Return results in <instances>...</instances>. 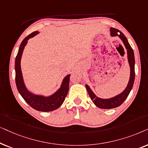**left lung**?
I'll return each instance as SVG.
<instances>
[{"mask_svg":"<svg viewBox=\"0 0 148 148\" xmlns=\"http://www.w3.org/2000/svg\"><path fill=\"white\" fill-rule=\"evenodd\" d=\"M110 35L112 37L116 36H119L125 45L127 53L128 62H129L130 67V77L129 82H128L127 86H126L125 90L117 95L114 96L113 97L108 98V99H103V98L97 97L91 90V88L89 87V86L88 84H85L86 90H87L88 93L92 102L97 107L101 108V109H112V108H117L121 106L125 101V99L129 95L132 88H133L134 80H135V57H134L133 49L131 48V45H129L127 38H126L125 35L118 29L110 27Z\"/></svg>","mask_w":148,"mask_h":148,"instance_id":"obj_1","label":"left lung"}]
</instances>
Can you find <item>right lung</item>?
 Masks as SVG:
<instances>
[{
  "instance_id": "add662e5",
  "label": "right lung",
  "mask_w": 148,
  "mask_h": 148,
  "mask_svg": "<svg viewBox=\"0 0 148 148\" xmlns=\"http://www.w3.org/2000/svg\"><path fill=\"white\" fill-rule=\"evenodd\" d=\"M38 34H39L38 31L34 32L25 37L21 43L15 62V82L19 94L32 108L40 112H51L58 109L64 103L65 98L68 92L70 74H68L66 77H64L60 87L51 95L45 96L44 95L35 94L27 89L23 80L22 72H21V60L23 50L27 43V40Z\"/></svg>"
}]
</instances>
